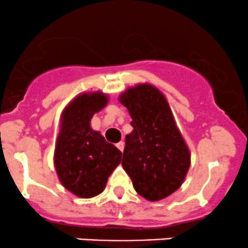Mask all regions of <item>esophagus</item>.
Listing matches in <instances>:
<instances>
[{"label":"esophagus","instance_id":"1","mask_svg":"<svg viewBox=\"0 0 248 248\" xmlns=\"http://www.w3.org/2000/svg\"><path fill=\"white\" fill-rule=\"evenodd\" d=\"M116 147H117V149L120 150V151H124V141H120V142H117V144H116Z\"/></svg>","mask_w":248,"mask_h":248}]
</instances>
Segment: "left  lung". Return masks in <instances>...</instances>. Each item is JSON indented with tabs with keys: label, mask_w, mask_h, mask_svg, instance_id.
Wrapping results in <instances>:
<instances>
[{
	"label": "left lung",
	"mask_w": 248,
	"mask_h": 248,
	"mask_svg": "<svg viewBox=\"0 0 248 248\" xmlns=\"http://www.w3.org/2000/svg\"><path fill=\"white\" fill-rule=\"evenodd\" d=\"M133 131L126 136L122 167L137 193L150 202L170 196L182 185L191 155L164 94L139 84L120 94Z\"/></svg>",
	"instance_id": "left-lung-1"
}]
</instances>
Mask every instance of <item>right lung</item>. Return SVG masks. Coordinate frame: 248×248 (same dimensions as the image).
Returning <instances> with one entry per match:
<instances>
[{"label":"right lung","mask_w":248,"mask_h":248,"mask_svg":"<svg viewBox=\"0 0 248 248\" xmlns=\"http://www.w3.org/2000/svg\"><path fill=\"white\" fill-rule=\"evenodd\" d=\"M107 104L108 96L103 92L81 93L61 115L55 169L64 188L80 198L102 193L110 174L121 162V151L90 124L92 116Z\"/></svg>","instance_id":"obj_1"}]
</instances>
